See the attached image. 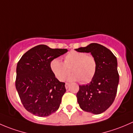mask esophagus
Wrapping results in <instances>:
<instances>
[{"label":"esophagus","instance_id":"1","mask_svg":"<svg viewBox=\"0 0 133 133\" xmlns=\"http://www.w3.org/2000/svg\"><path fill=\"white\" fill-rule=\"evenodd\" d=\"M69 85H70V84H69V83H65V88H66V89H68V88H69Z\"/></svg>","mask_w":133,"mask_h":133}]
</instances>
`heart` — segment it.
Listing matches in <instances>:
<instances>
[{
  "label": "heart",
  "instance_id": "heart-1",
  "mask_svg": "<svg viewBox=\"0 0 133 133\" xmlns=\"http://www.w3.org/2000/svg\"><path fill=\"white\" fill-rule=\"evenodd\" d=\"M49 68L59 81H64L70 73L71 69L73 73L68 78V80L87 83L96 74L97 62L93 56L88 55L84 52L72 51L64 57V62L57 58L53 59Z\"/></svg>",
  "mask_w": 133,
  "mask_h": 133
}]
</instances>
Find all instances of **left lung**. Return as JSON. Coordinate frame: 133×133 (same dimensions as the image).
I'll use <instances>...</instances> for the list:
<instances>
[{
	"instance_id": "left-lung-1",
	"label": "left lung",
	"mask_w": 133,
	"mask_h": 133,
	"mask_svg": "<svg viewBox=\"0 0 133 133\" xmlns=\"http://www.w3.org/2000/svg\"><path fill=\"white\" fill-rule=\"evenodd\" d=\"M76 51L91 53L97 62V70L90 83L79 85L76 94L79 106L86 112L99 115L106 111L115 100L119 83L117 59L102 45L91 43Z\"/></svg>"
}]
</instances>
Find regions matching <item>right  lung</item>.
Wrapping results in <instances>:
<instances>
[{
    "label": "right lung",
    "instance_id": "add662e5",
    "mask_svg": "<svg viewBox=\"0 0 133 133\" xmlns=\"http://www.w3.org/2000/svg\"><path fill=\"white\" fill-rule=\"evenodd\" d=\"M68 51L41 44L28 51L18 61L16 89L24 107L33 115L48 116L58 109L66 89L65 83L53 74L49 64Z\"/></svg>",
    "mask_w": 133,
    "mask_h": 133
}]
</instances>
